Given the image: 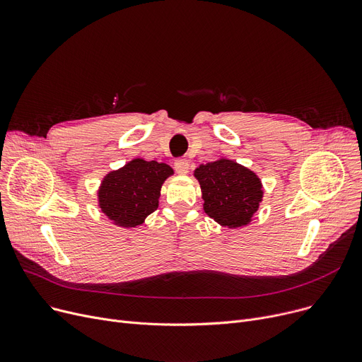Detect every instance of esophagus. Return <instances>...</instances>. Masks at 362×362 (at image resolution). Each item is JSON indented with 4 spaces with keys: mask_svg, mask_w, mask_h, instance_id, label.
Wrapping results in <instances>:
<instances>
[{
    "mask_svg": "<svg viewBox=\"0 0 362 362\" xmlns=\"http://www.w3.org/2000/svg\"><path fill=\"white\" fill-rule=\"evenodd\" d=\"M175 170L177 171L179 175H186L187 171H189V163H187V160H185V158L177 160V161L175 163Z\"/></svg>",
    "mask_w": 362,
    "mask_h": 362,
    "instance_id": "1",
    "label": "esophagus"
}]
</instances>
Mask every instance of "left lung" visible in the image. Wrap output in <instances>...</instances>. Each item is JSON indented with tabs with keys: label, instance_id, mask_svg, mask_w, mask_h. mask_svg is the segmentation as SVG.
Here are the masks:
<instances>
[{
	"label": "left lung",
	"instance_id": "8db88e82",
	"mask_svg": "<svg viewBox=\"0 0 362 362\" xmlns=\"http://www.w3.org/2000/svg\"><path fill=\"white\" fill-rule=\"evenodd\" d=\"M194 176L199 182L208 217L229 229L251 223L264 195L262 183L252 170L220 158L201 164Z\"/></svg>",
	"mask_w": 362,
	"mask_h": 362
}]
</instances>
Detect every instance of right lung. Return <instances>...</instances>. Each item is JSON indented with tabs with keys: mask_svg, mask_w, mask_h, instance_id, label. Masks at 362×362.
Wrapping results in <instances>:
<instances>
[{
	"mask_svg": "<svg viewBox=\"0 0 362 362\" xmlns=\"http://www.w3.org/2000/svg\"><path fill=\"white\" fill-rule=\"evenodd\" d=\"M171 175L173 168L165 163L133 158L103 179L98 206L116 226H141L158 208L161 186Z\"/></svg>",
	"mask_w": 362,
	"mask_h": 362,
	"instance_id": "right-lung-1",
	"label": "right lung"
}]
</instances>
